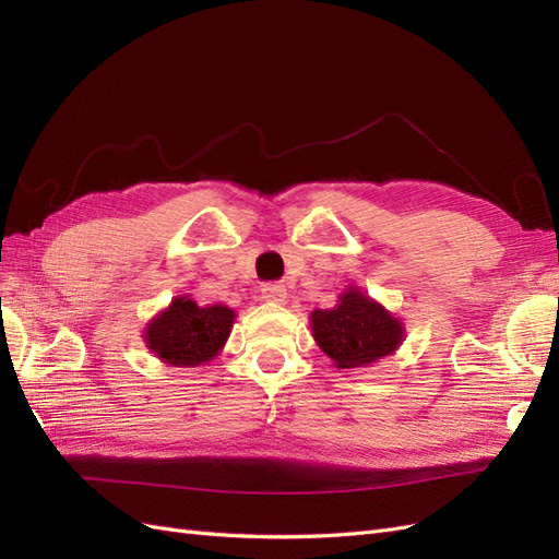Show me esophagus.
<instances>
[{"instance_id":"obj_1","label":"esophagus","mask_w":559,"mask_h":559,"mask_svg":"<svg viewBox=\"0 0 559 559\" xmlns=\"http://www.w3.org/2000/svg\"><path fill=\"white\" fill-rule=\"evenodd\" d=\"M261 294L270 302H282L286 298V286L280 284V282H267V284H263Z\"/></svg>"}]
</instances>
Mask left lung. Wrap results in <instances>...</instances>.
I'll use <instances>...</instances> for the list:
<instances>
[{
    "instance_id": "obj_1",
    "label": "left lung",
    "mask_w": 559,
    "mask_h": 559,
    "mask_svg": "<svg viewBox=\"0 0 559 559\" xmlns=\"http://www.w3.org/2000/svg\"><path fill=\"white\" fill-rule=\"evenodd\" d=\"M312 335L337 368H361L394 354L403 343L401 321L359 286H349L331 310L310 314Z\"/></svg>"
}]
</instances>
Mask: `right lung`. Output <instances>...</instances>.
<instances>
[{
  "label": "right lung",
  "mask_w": 559,
  "mask_h": 559,
  "mask_svg": "<svg viewBox=\"0 0 559 559\" xmlns=\"http://www.w3.org/2000/svg\"><path fill=\"white\" fill-rule=\"evenodd\" d=\"M235 312L226 306L200 308L189 296H179L144 331L146 347L170 366L193 368L212 361L226 345Z\"/></svg>",
  "instance_id": "right-lung-1"
}]
</instances>
